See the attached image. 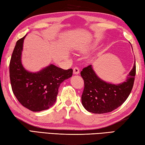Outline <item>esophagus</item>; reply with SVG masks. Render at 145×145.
I'll list each match as a JSON object with an SVG mask.
<instances>
[{
  "label": "esophagus",
  "instance_id": "34e87169",
  "mask_svg": "<svg viewBox=\"0 0 145 145\" xmlns=\"http://www.w3.org/2000/svg\"><path fill=\"white\" fill-rule=\"evenodd\" d=\"M80 73V69L79 68L76 67L73 69V74H78Z\"/></svg>",
  "mask_w": 145,
  "mask_h": 145
}]
</instances>
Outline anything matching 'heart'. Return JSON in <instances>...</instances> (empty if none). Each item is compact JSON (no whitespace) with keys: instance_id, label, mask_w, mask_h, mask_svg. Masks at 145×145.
Returning <instances> with one entry per match:
<instances>
[{"instance_id":"1","label":"heart","mask_w":145,"mask_h":145,"mask_svg":"<svg viewBox=\"0 0 145 145\" xmlns=\"http://www.w3.org/2000/svg\"><path fill=\"white\" fill-rule=\"evenodd\" d=\"M97 44L96 42H93L88 44H83V45L80 46L78 48V50L82 53L88 52H89V51L93 50L95 47H96Z\"/></svg>"}]
</instances>
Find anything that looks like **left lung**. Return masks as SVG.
<instances>
[{"instance_id": "left-lung-1", "label": "left lung", "mask_w": 145, "mask_h": 145, "mask_svg": "<svg viewBox=\"0 0 145 145\" xmlns=\"http://www.w3.org/2000/svg\"><path fill=\"white\" fill-rule=\"evenodd\" d=\"M136 75V63L127 79L120 84L105 82L98 76L92 65L83 69L81 76L85 83L82 103L88 112L102 114L111 112L125 102L133 89Z\"/></svg>"}]
</instances>
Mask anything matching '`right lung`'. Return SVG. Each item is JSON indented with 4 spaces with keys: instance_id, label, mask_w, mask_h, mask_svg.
Returning a JSON list of instances; mask_svg holds the SVG:
<instances>
[{
    "instance_id": "1",
    "label": "right lung",
    "mask_w": 145,
    "mask_h": 145,
    "mask_svg": "<svg viewBox=\"0 0 145 145\" xmlns=\"http://www.w3.org/2000/svg\"><path fill=\"white\" fill-rule=\"evenodd\" d=\"M25 36L16 42L10 61L12 92L22 105L29 110H48L56 102L60 85L72 76V69L64 70L53 64L35 72L25 69L22 62Z\"/></svg>"
}]
</instances>
